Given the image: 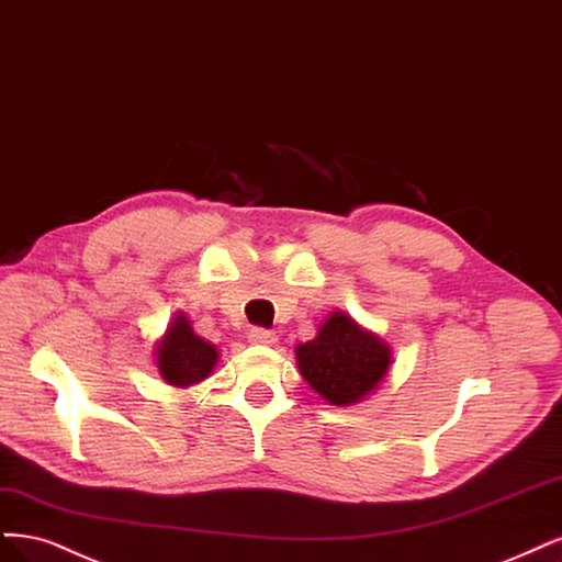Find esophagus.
<instances>
[{"label": "esophagus", "mask_w": 562, "mask_h": 562, "mask_svg": "<svg viewBox=\"0 0 562 562\" xmlns=\"http://www.w3.org/2000/svg\"><path fill=\"white\" fill-rule=\"evenodd\" d=\"M248 341L256 346H272L277 344V335L272 330H265V327H254V330L248 333Z\"/></svg>", "instance_id": "1"}]
</instances>
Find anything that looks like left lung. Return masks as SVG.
<instances>
[{"mask_svg":"<svg viewBox=\"0 0 562 562\" xmlns=\"http://www.w3.org/2000/svg\"><path fill=\"white\" fill-rule=\"evenodd\" d=\"M300 374L330 404L348 406L376 391L391 370V346L351 316L333 312L312 341L297 344Z\"/></svg>","mask_w":562,"mask_h":562,"instance_id":"8db88e82","label":"left lung"}]
</instances>
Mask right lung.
I'll return each instance as SVG.
<instances>
[{"instance_id":"obj_1","label":"right lung","mask_w":562,"mask_h":562,"mask_svg":"<svg viewBox=\"0 0 562 562\" xmlns=\"http://www.w3.org/2000/svg\"><path fill=\"white\" fill-rule=\"evenodd\" d=\"M216 362V346L192 333L186 314L173 316L165 337L156 346V364L165 383L188 389V385H195L214 372Z\"/></svg>"}]
</instances>
